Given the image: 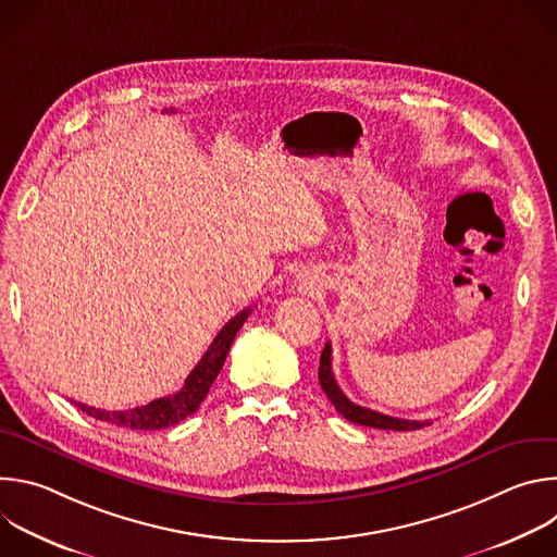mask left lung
<instances>
[{
  "label": "left lung",
  "instance_id": "left-lung-1",
  "mask_svg": "<svg viewBox=\"0 0 557 557\" xmlns=\"http://www.w3.org/2000/svg\"><path fill=\"white\" fill-rule=\"evenodd\" d=\"M320 383L322 389L326 392V396L331 399V404L337 408V412L357 423V425H366V428H376V430H396V432H408V430H421L425 425H430V421H408V419H396V417H387L368 408H361L357 404H352L348 396L342 392V387L335 381L333 374V348L331 344H326V348L322 350V359H320Z\"/></svg>",
  "mask_w": 557,
  "mask_h": 557
}]
</instances>
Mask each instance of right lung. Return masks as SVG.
Wrapping results in <instances>:
<instances>
[{"instance_id":"obj_1","label":"right lung","mask_w":557,"mask_h":557,"mask_svg":"<svg viewBox=\"0 0 557 557\" xmlns=\"http://www.w3.org/2000/svg\"><path fill=\"white\" fill-rule=\"evenodd\" d=\"M249 314H251V308H245L237 312L231 322L224 324V329L215 335V339L211 342V346L207 348V352L202 355L198 366L189 372V376L185 379V385L176 394L163 396V399H156L140 408L114 410V412L101 410V408H90L86 404H76V401H74V406H78L88 417H95L99 421H106V423H112L119 428H127V430H143V432L165 430V428H172V425L185 421L200 408L211 383L215 381V376L220 374V370L224 366L226 352H228L237 331L243 329Z\"/></svg>"}]
</instances>
